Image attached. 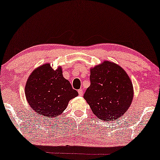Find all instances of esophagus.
<instances>
[{
    "label": "esophagus",
    "mask_w": 160,
    "mask_h": 160,
    "mask_svg": "<svg viewBox=\"0 0 160 160\" xmlns=\"http://www.w3.org/2000/svg\"><path fill=\"white\" fill-rule=\"evenodd\" d=\"M78 94H79V95L80 96H82V95H83V90H82V89H80V90H78Z\"/></svg>",
    "instance_id": "1"
}]
</instances>
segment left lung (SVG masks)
<instances>
[{
  "mask_svg": "<svg viewBox=\"0 0 160 160\" xmlns=\"http://www.w3.org/2000/svg\"><path fill=\"white\" fill-rule=\"evenodd\" d=\"M90 85L84 94L86 102L100 120L115 121L130 107L132 82L126 71L116 63L104 60L90 68Z\"/></svg>",
  "mask_w": 160,
  "mask_h": 160,
  "instance_id": "1",
  "label": "left lung"
}]
</instances>
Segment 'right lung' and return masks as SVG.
Wrapping results in <instances>:
<instances>
[{
	"mask_svg": "<svg viewBox=\"0 0 160 160\" xmlns=\"http://www.w3.org/2000/svg\"><path fill=\"white\" fill-rule=\"evenodd\" d=\"M25 94L32 110L45 118L60 116L69 101L78 95L69 81L63 77L62 68L59 66L54 70L48 62L30 73Z\"/></svg>",
	"mask_w": 160,
	"mask_h": 160,
	"instance_id": "1",
	"label": "right lung"
}]
</instances>
